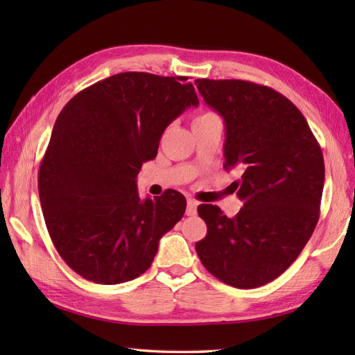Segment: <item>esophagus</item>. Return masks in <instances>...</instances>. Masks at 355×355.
Wrapping results in <instances>:
<instances>
[{
    "label": "esophagus",
    "instance_id": "esophagus-1",
    "mask_svg": "<svg viewBox=\"0 0 355 355\" xmlns=\"http://www.w3.org/2000/svg\"><path fill=\"white\" fill-rule=\"evenodd\" d=\"M197 206H198V202L195 201L193 198H187L186 215H187V216H193V215H197Z\"/></svg>",
    "mask_w": 355,
    "mask_h": 355
}]
</instances>
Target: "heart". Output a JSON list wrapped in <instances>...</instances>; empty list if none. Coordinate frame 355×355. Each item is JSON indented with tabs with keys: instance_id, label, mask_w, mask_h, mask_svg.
Here are the masks:
<instances>
[{
	"instance_id": "heart-1",
	"label": "heart",
	"mask_w": 355,
	"mask_h": 355,
	"mask_svg": "<svg viewBox=\"0 0 355 355\" xmlns=\"http://www.w3.org/2000/svg\"><path fill=\"white\" fill-rule=\"evenodd\" d=\"M210 116H215V114H214V112H210V111H202V112H200L198 116H195L193 122H195V120H201V119H206V117H210Z\"/></svg>"
}]
</instances>
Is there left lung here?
<instances>
[{
	"label": "left lung",
	"instance_id": "obj_1",
	"mask_svg": "<svg viewBox=\"0 0 355 355\" xmlns=\"http://www.w3.org/2000/svg\"><path fill=\"white\" fill-rule=\"evenodd\" d=\"M225 122L224 169L244 202L235 218L200 205L207 233L195 244L210 275L236 288L273 281L296 261L319 221L325 182L320 145L296 105L276 89L239 79H197Z\"/></svg>",
	"mask_w": 355,
	"mask_h": 355
}]
</instances>
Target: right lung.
<instances>
[{
    "label": "right lung",
    "mask_w": 355,
    "mask_h": 355,
    "mask_svg": "<svg viewBox=\"0 0 355 355\" xmlns=\"http://www.w3.org/2000/svg\"><path fill=\"white\" fill-rule=\"evenodd\" d=\"M186 76L126 71L82 89L59 112L37 191L49 235L87 281L114 285L150 267L186 198L168 189L140 201L135 178L173 119L198 105Z\"/></svg>",
    "instance_id": "add662e5"
}]
</instances>
